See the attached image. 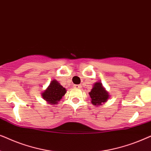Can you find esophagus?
Returning <instances> with one entry per match:
<instances>
[{"label":"esophagus","instance_id":"obj_1","mask_svg":"<svg viewBox=\"0 0 151 151\" xmlns=\"http://www.w3.org/2000/svg\"><path fill=\"white\" fill-rule=\"evenodd\" d=\"M74 88H81L82 86L80 84H76V85H74Z\"/></svg>","mask_w":151,"mask_h":151}]
</instances>
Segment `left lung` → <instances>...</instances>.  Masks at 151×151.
Masks as SVG:
<instances>
[{"mask_svg": "<svg viewBox=\"0 0 151 151\" xmlns=\"http://www.w3.org/2000/svg\"><path fill=\"white\" fill-rule=\"evenodd\" d=\"M89 96L91 98L92 104L96 106H102L110 98V95L100 82H97L93 84L91 91L89 92Z\"/></svg>", "mask_w": 151, "mask_h": 151, "instance_id": "1", "label": "left lung"}]
</instances>
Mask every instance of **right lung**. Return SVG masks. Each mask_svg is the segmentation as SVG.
Returning a JSON list of instances; mask_svg holds the SVG:
<instances>
[{"instance_id": "obj_1", "label": "right lung", "mask_w": 151, "mask_h": 151, "mask_svg": "<svg viewBox=\"0 0 151 151\" xmlns=\"http://www.w3.org/2000/svg\"><path fill=\"white\" fill-rule=\"evenodd\" d=\"M66 93V88H64L57 80H53L51 81L48 87L41 93V96L47 104L55 105L58 104Z\"/></svg>"}]
</instances>
